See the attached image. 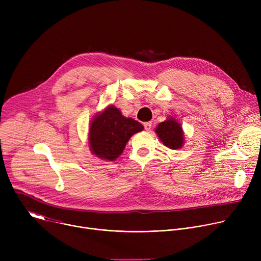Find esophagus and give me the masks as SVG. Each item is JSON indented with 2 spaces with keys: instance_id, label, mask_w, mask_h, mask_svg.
Segmentation results:
<instances>
[{
  "instance_id": "1",
  "label": "esophagus",
  "mask_w": 261,
  "mask_h": 261,
  "mask_svg": "<svg viewBox=\"0 0 261 261\" xmlns=\"http://www.w3.org/2000/svg\"><path fill=\"white\" fill-rule=\"evenodd\" d=\"M143 126H144V129H145L146 131H150L151 128H152V123H151V122H146V123L143 124Z\"/></svg>"
}]
</instances>
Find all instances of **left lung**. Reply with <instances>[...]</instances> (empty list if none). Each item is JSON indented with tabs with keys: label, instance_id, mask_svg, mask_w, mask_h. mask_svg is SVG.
Returning a JSON list of instances; mask_svg holds the SVG:
<instances>
[{
	"label": "left lung",
	"instance_id": "1",
	"mask_svg": "<svg viewBox=\"0 0 261 261\" xmlns=\"http://www.w3.org/2000/svg\"><path fill=\"white\" fill-rule=\"evenodd\" d=\"M156 133L165 146L171 150H178L184 145V132L180 124L173 118L160 123L156 128Z\"/></svg>",
	"mask_w": 261,
	"mask_h": 261
}]
</instances>
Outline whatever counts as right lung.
<instances>
[{
    "instance_id": "right-lung-1",
    "label": "right lung",
    "mask_w": 261,
    "mask_h": 261,
    "mask_svg": "<svg viewBox=\"0 0 261 261\" xmlns=\"http://www.w3.org/2000/svg\"><path fill=\"white\" fill-rule=\"evenodd\" d=\"M142 130L143 126L139 122L124 117L115 105H109L91 122V152L98 158L114 161L123 153L130 137Z\"/></svg>"
}]
</instances>
